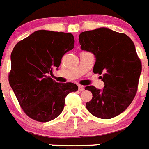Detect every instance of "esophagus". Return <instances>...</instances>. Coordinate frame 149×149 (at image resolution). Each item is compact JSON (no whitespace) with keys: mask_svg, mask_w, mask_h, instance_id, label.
<instances>
[{"mask_svg":"<svg viewBox=\"0 0 149 149\" xmlns=\"http://www.w3.org/2000/svg\"><path fill=\"white\" fill-rule=\"evenodd\" d=\"M78 90H79V91H83L84 87L82 86V85H78Z\"/></svg>","mask_w":149,"mask_h":149,"instance_id":"esophagus-1","label":"esophagus"}]
</instances>
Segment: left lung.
I'll list each match as a JSON object with an SVG mask.
<instances>
[{"label":"left lung","mask_w":149,"mask_h":149,"mask_svg":"<svg viewBox=\"0 0 149 149\" xmlns=\"http://www.w3.org/2000/svg\"><path fill=\"white\" fill-rule=\"evenodd\" d=\"M81 49L94 54L93 72L104 82L103 90L85 87L93 94L87 109L95 117L111 119L123 113L137 93L142 65L132 40L124 33L101 27L81 32Z\"/></svg>","instance_id":"left-lung-1"}]
</instances>
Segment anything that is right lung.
Returning a JSON list of instances; mask_svg holds the SVG:
<instances>
[{
	"instance_id": "right-lung-1",
	"label": "right lung",
	"mask_w": 149,
	"mask_h": 149,
	"mask_svg": "<svg viewBox=\"0 0 149 149\" xmlns=\"http://www.w3.org/2000/svg\"><path fill=\"white\" fill-rule=\"evenodd\" d=\"M71 33L38 30L19 41L11 54L10 85L25 114L45 123L62 112L65 98L78 90L72 82L59 83L48 76L73 49Z\"/></svg>"
}]
</instances>
